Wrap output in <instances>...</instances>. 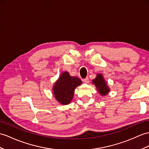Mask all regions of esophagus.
<instances>
[{
    "label": "esophagus",
    "mask_w": 149,
    "mask_h": 149,
    "mask_svg": "<svg viewBox=\"0 0 149 149\" xmlns=\"http://www.w3.org/2000/svg\"><path fill=\"white\" fill-rule=\"evenodd\" d=\"M83 81H84L85 83H89V78H88V77L85 78L84 79H83Z\"/></svg>",
    "instance_id": "34e87169"
}]
</instances>
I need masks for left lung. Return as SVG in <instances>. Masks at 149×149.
<instances>
[{"mask_svg":"<svg viewBox=\"0 0 149 149\" xmlns=\"http://www.w3.org/2000/svg\"><path fill=\"white\" fill-rule=\"evenodd\" d=\"M92 83L95 85L97 91L101 95H106L109 92L110 89L107 86V83L104 79L102 74H98L96 78L92 80Z\"/></svg>","mask_w":149,"mask_h":149,"instance_id":"1","label":"left lung"}]
</instances>
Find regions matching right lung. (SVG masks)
I'll return each instance as SVG.
<instances>
[{
	"label": "right lung",
	"mask_w": 149,
	"mask_h": 149,
	"mask_svg": "<svg viewBox=\"0 0 149 149\" xmlns=\"http://www.w3.org/2000/svg\"><path fill=\"white\" fill-rule=\"evenodd\" d=\"M81 83L79 78L71 77L67 71L63 72L53 86V93L56 99L63 105L69 104L73 98L75 88Z\"/></svg>",
	"instance_id": "add662e5"
}]
</instances>
